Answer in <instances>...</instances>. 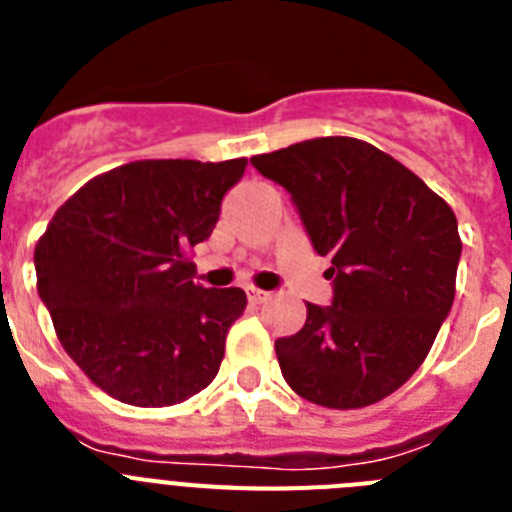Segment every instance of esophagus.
<instances>
[{
	"label": "esophagus",
	"mask_w": 512,
	"mask_h": 512,
	"mask_svg": "<svg viewBox=\"0 0 512 512\" xmlns=\"http://www.w3.org/2000/svg\"><path fill=\"white\" fill-rule=\"evenodd\" d=\"M246 295H248V302H251V305H264V302L271 297L269 292H264V289H256V287H248Z\"/></svg>",
	"instance_id": "1"
}]
</instances>
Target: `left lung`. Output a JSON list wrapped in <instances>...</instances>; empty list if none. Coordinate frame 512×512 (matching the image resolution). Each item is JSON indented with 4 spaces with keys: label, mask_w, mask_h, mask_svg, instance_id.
Returning a JSON list of instances; mask_svg holds the SVG:
<instances>
[{
    "label": "left lung",
    "mask_w": 512,
    "mask_h": 512,
    "mask_svg": "<svg viewBox=\"0 0 512 512\" xmlns=\"http://www.w3.org/2000/svg\"><path fill=\"white\" fill-rule=\"evenodd\" d=\"M251 164L292 194L312 248L330 256L333 302H307L302 330L274 343L284 379L323 408L384 400L423 364L454 305V210L366 140H302Z\"/></svg>",
    "instance_id": "8db88e82"
}]
</instances>
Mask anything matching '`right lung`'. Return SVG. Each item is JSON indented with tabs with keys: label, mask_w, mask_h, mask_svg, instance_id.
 Listing matches in <instances>:
<instances>
[{
	"label": "right lung",
	"mask_w": 512,
	"mask_h": 512,
	"mask_svg": "<svg viewBox=\"0 0 512 512\" xmlns=\"http://www.w3.org/2000/svg\"><path fill=\"white\" fill-rule=\"evenodd\" d=\"M246 164L117 166L63 202L35 246L38 295L58 341L115 400L164 408L215 379L246 292L194 284L187 253L210 238Z\"/></svg>",
	"instance_id": "1"
}]
</instances>
